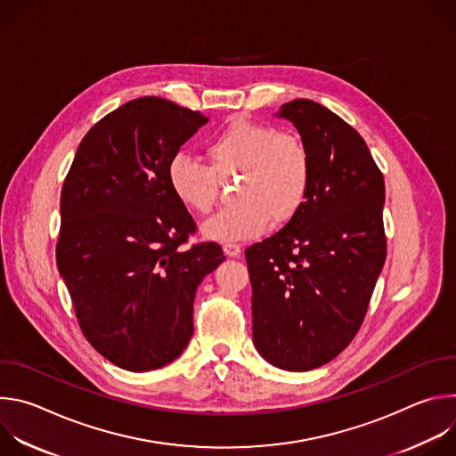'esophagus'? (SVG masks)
Returning <instances> with one entry per match:
<instances>
[{"label": "esophagus", "instance_id": "obj_1", "mask_svg": "<svg viewBox=\"0 0 456 456\" xmlns=\"http://www.w3.org/2000/svg\"><path fill=\"white\" fill-rule=\"evenodd\" d=\"M224 252L229 256V257H238L241 254V247L236 245V243H225L224 245Z\"/></svg>", "mask_w": 456, "mask_h": 456}]
</instances>
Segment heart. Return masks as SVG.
<instances>
[{"label": "heart", "instance_id": "obj_1", "mask_svg": "<svg viewBox=\"0 0 456 456\" xmlns=\"http://www.w3.org/2000/svg\"><path fill=\"white\" fill-rule=\"evenodd\" d=\"M209 166L176 153L167 164V183L187 209L208 215L218 199L220 180L241 173L236 206L202 225L215 241H240L264 234L296 216L306 200L312 166L305 142L271 124L231 120L206 146Z\"/></svg>", "mask_w": 456, "mask_h": 456}]
</instances>
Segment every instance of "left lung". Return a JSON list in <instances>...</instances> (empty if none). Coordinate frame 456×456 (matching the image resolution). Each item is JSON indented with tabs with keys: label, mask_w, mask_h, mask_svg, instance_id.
<instances>
[{
	"label": "left lung",
	"mask_w": 456,
	"mask_h": 456,
	"mask_svg": "<svg viewBox=\"0 0 456 456\" xmlns=\"http://www.w3.org/2000/svg\"><path fill=\"white\" fill-rule=\"evenodd\" d=\"M290 120L312 166L306 200L274 236L245 250L252 285V341L267 362L308 371L357 334L386 259L384 178L355 129L310 99Z\"/></svg>",
	"instance_id": "obj_1"
}]
</instances>
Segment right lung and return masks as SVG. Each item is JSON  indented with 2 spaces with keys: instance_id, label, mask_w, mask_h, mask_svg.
I'll use <instances>...</instances> for the list:
<instances>
[{
  "instance_id": "1",
  "label": "right lung",
  "mask_w": 456,
  "mask_h": 456,
  "mask_svg": "<svg viewBox=\"0 0 456 456\" xmlns=\"http://www.w3.org/2000/svg\"><path fill=\"white\" fill-rule=\"evenodd\" d=\"M200 111L141 97L81 141L61 191L57 269L81 330L110 362L150 371L192 338V301L225 259L216 243L180 248L194 222L167 183V164Z\"/></svg>"
}]
</instances>
